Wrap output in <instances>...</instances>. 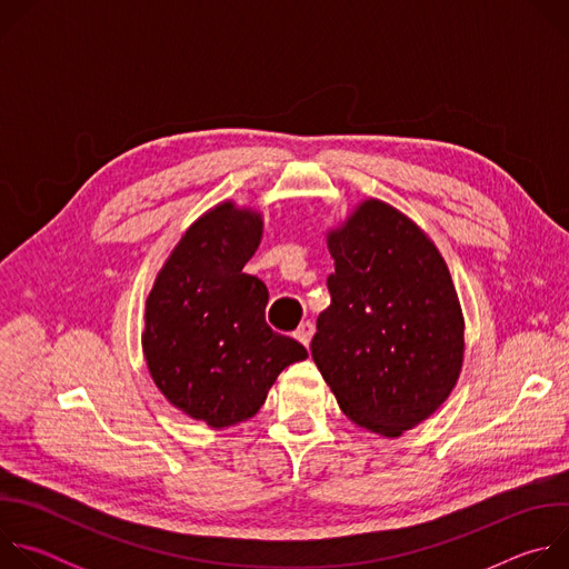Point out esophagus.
<instances>
[{"instance_id":"34e87169","label":"esophagus","mask_w":569,"mask_h":569,"mask_svg":"<svg viewBox=\"0 0 569 569\" xmlns=\"http://www.w3.org/2000/svg\"><path fill=\"white\" fill-rule=\"evenodd\" d=\"M312 333H315V327H312V323H310V321H301V323H299V329L295 331V338H297L303 347H308V345H310Z\"/></svg>"}]
</instances>
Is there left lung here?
Wrapping results in <instances>:
<instances>
[{"label": "left lung", "mask_w": 569, "mask_h": 569, "mask_svg": "<svg viewBox=\"0 0 569 569\" xmlns=\"http://www.w3.org/2000/svg\"><path fill=\"white\" fill-rule=\"evenodd\" d=\"M331 306L310 353L358 428L396 439L448 400L463 367L466 321L432 238L400 209L360 200L327 229Z\"/></svg>", "instance_id": "1"}]
</instances>
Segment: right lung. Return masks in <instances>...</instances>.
Here are the masks:
<instances>
[{"mask_svg": "<svg viewBox=\"0 0 569 569\" xmlns=\"http://www.w3.org/2000/svg\"><path fill=\"white\" fill-rule=\"evenodd\" d=\"M263 213L222 200L189 224L159 268L143 310L148 373L176 410L213 430L252 419L306 349L266 323L268 288L242 268Z\"/></svg>", "mask_w": 569, "mask_h": 569, "instance_id": "obj_1", "label": "right lung"}]
</instances>
